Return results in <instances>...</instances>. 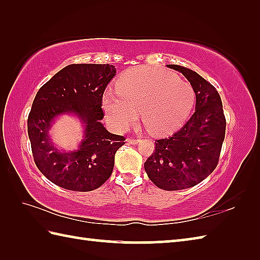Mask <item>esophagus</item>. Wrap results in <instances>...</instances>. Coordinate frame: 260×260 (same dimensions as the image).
<instances>
[{"label": "esophagus", "instance_id": "1", "mask_svg": "<svg viewBox=\"0 0 260 260\" xmlns=\"http://www.w3.org/2000/svg\"><path fill=\"white\" fill-rule=\"evenodd\" d=\"M127 142L129 143V144H137V143L140 142L139 139H133V137H129V139H127Z\"/></svg>", "mask_w": 260, "mask_h": 260}]
</instances>
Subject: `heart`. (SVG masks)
Masks as SVG:
<instances>
[{
	"label": "heart",
	"mask_w": 260,
	"mask_h": 260,
	"mask_svg": "<svg viewBox=\"0 0 260 260\" xmlns=\"http://www.w3.org/2000/svg\"><path fill=\"white\" fill-rule=\"evenodd\" d=\"M194 102L196 92L189 82L167 70L139 67L121 77L118 90L105 93L103 105L118 129L133 124L140 112L148 131L165 134L183 123Z\"/></svg>",
	"instance_id": "obj_1"
}]
</instances>
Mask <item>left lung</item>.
Masks as SVG:
<instances>
[{"label": "left lung", "mask_w": 260, "mask_h": 260, "mask_svg": "<svg viewBox=\"0 0 260 260\" xmlns=\"http://www.w3.org/2000/svg\"><path fill=\"white\" fill-rule=\"evenodd\" d=\"M190 81L196 92V112L181 129L155 141L146 159L148 178L165 191H178L200 183L217 168L225 134V117L217 89L189 68L168 64Z\"/></svg>", "instance_id": "8db88e82"}]
</instances>
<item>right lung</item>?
Returning a JSON list of instances; mask_svg holds the SVG:
<instances>
[{
  "mask_svg": "<svg viewBox=\"0 0 260 260\" xmlns=\"http://www.w3.org/2000/svg\"><path fill=\"white\" fill-rule=\"evenodd\" d=\"M116 74L113 64L74 63L64 67L37 92L27 117V135L39 171L66 190L97 189L112 175L115 153L125 137L102 124L103 96ZM75 112L85 124V137L77 151L59 152L48 139L53 119Z\"/></svg>",
  "mask_w": 260,
  "mask_h": 260,
  "instance_id": "obj_1",
  "label": "right lung"
}]
</instances>
